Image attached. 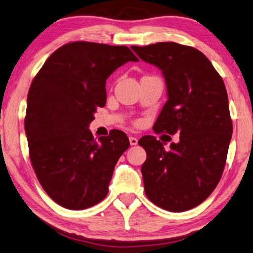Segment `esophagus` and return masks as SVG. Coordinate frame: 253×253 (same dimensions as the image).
<instances>
[{
    "mask_svg": "<svg viewBox=\"0 0 253 253\" xmlns=\"http://www.w3.org/2000/svg\"><path fill=\"white\" fill-rule=\"evenodd\" d=\"M137 142H138V139H137L136 137L129 136V143H130V145H137Z\"/></svg>",
    "mask_w": 253,
    "mask_h": 253,
    "instance_id": "34e87169",
    "label": "esophagus"
}]
</instances>
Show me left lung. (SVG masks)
Wrapping results in <instances>:
<instances>
[{"label": "left lung", "mask_w": 253, "mask_h": 253, "mask_svg": "<svg viewBox=\"0 0 253 253\" xmlns=\"http://www.w3.org/2000/svg\"><path fill=\"white\" fill-rule=\"evenodd\" d=\"M131 50L159 68L167 85L168 100L153 130L179 134L169 150L151 135L138 141L146 152L145 194L165 210H190L212 193L224 171L233 124L223 78L192 46L160 42Z\"/></svg>", "instance_id": "left-lung-1"}]
</instances>
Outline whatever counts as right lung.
<instances>
[{
    "label": "right lung",
    "instance_id": "add662e5",
    "mask_svg": "<svg viewBox=\"0 0 253 253\" xmlns=\"http://www.w3.org/2000/svg\"><path fill=\"white\" fill-rule=\"evenodd\" d=\"M138 59L127 46L73 42L54 51L33 79L25 130L34 171L48 197L71 210L108 194L115 166L129 148L122 130L94 139L88 126L107 101L105 81Z\"/></svg>",
    "mask_w": 253,
    "mask_h": 253
}]
</instances>
